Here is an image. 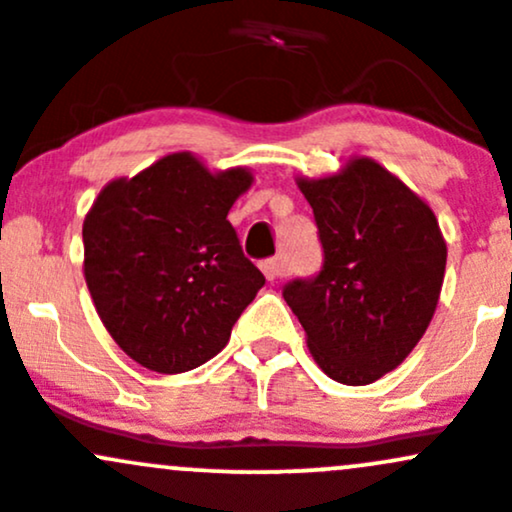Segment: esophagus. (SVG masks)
Returning a JSON list of instances; mask_svg holds the SVG:
<instances>
[{
  "label": "esophagus",
  "instance_id": "1",
  "mask_svg": "<svg viewBox=\"0 0 512 512\" xmlns=\"http://www.w3.org/2000/svg\"><path fill=\"white\" fill-rule=\"evenodd\" d=\"M262 272H265V277L270 279V282H274L277 277H282L284 274V267H282V260L279 257H270V260L262 262Z\"/></svg>",
  "mask_w": 512,
  "mask_h": 512
}]
</instances>
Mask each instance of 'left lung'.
Instances as JSON below:
<instances>
[{
  "instance_id": "obj_1",
  "label": "left lung",
  "mask_w": 512,
  "mask_h": 512,
  "mask_svg": "<svg viewBox=\"0 0 512 512\" xmlns=\"http://www.w3.org/2000/svg\"><path fill=\"white\" fill-rule=\"evenodd\" d=\"M314 208L324 265L284 284L328 378L368 385L395 370L427 331L446 270L432 208L373 159L326 179H299Z\"/></svg>"
}]
</instances>
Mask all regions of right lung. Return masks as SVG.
Listing matches in <instances>:
<instances>
[{"label": "right lung", "mask_w": 512, "mask_h": 512, "mask_svg": "<svg viewBox=\"0 0 512 512\" xmlns=\"http://www.w3.org/2000/svg\"><path fill=\"white\" fill-rule=\"evenodd\" d=\"M250 184L245 169L211 174L191 154H169L107 184L85 215L90 297L144 368L171 375L211 360L265 287L228 220Z\"/></svg>", "instance_id": "1"}]
</instances>
